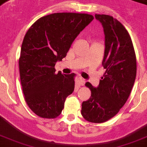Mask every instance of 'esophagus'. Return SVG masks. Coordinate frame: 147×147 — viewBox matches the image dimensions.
<instances>
[{
  "label": "esophagus",
  "mask_w": 147,
  "mask_h": 147,
  "mask_svg": "<svg viewBox=\"0 0 147 147\" xmlns=\"http://www.w3.org/2000/svg\"><path fill=\"white\" fill-rule=\"evenodd\" d=\"M77 83H78L79 85H84V84L85 83V81L84 78H82V77H79L77 79Z\"/></svg>",
  "instance_id": "1"
}]
</instances>
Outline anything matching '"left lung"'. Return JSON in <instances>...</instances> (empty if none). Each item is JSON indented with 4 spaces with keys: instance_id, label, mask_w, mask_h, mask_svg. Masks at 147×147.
Wrapping results in <instances>:
<instances>
[{
    "instance_id": "obj_1",
    "label": "left lung",
    "mask_w": 147,
    "mask_h": 147,
    "mask_svg": "<svg viewBox=\"0 0 147 147\" xmlns=\"http://www.w3.org/2000/svg\"><path fill=\"white\" fill-rule=\"evenodd\" d=\"M105 35V74L98 88L89 82L91 97L82 105L85 121L95 123L106 122L119 112L130 96L137 75V59L132 40L121 22L109 15L95 14Z\"/></svg>"
}]
</instances>
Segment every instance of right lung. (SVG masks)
<instances>
[{
  "label": "right lung",
  "instance_id": "1",
  "mask_svg": "<svg viewBox=\"0 0 147 147\" xmlns=\"http://www.w3.org/2000/svg\"><path fill=\"white\" fill-rule=\"evenodd\" d=\"M94 17L88 13H55L38 19L29 28L19 58L24 99L42 118L59 116L65 98L75 88L76 74L55 73V65L65 57L71 43Z\"/></svg>",
  "mask_w": 147,
  "mask_h": 147
}]
</instances>
